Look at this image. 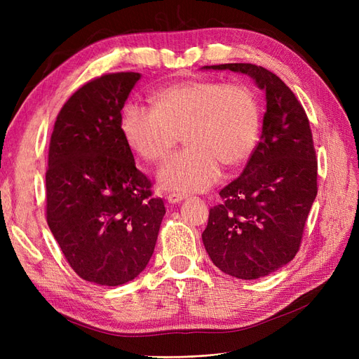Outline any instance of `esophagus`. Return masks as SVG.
Instances as JSON below:
<instances>
[{
  "label": "esophagus",
  "instance_id": "34e87169",
  "mask_svg": "<svg viewBox=\"0 0 359 359\" xmlns=\"http://www.w3.org/2000/svg\"><path fill=\"white\" fill-rule=\"evenodd\" d=\"M166 199H168L169 203H178L184 199H187V194L186 193H169Z\"/></svg>",
  "mask_w": 359,
  "mask_h": 359
}]
</instances>
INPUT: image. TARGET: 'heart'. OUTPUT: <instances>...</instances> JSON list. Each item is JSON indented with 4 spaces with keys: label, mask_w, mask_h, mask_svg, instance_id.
Returning a JSON list of instances; mask_svg holds the SVG:
<instances>
[{
    "label": "heart",
    "mask_w": 359,
    "mask_h": 359,
    "mask_svg": "<svg viewBox=\"0 0 359 359\" xmlns=\"http://www.w3.org/2000/svg\"><path fill=\"white\" fill-rule=\"evenodd\" d=\"M153 111L128 103L119 128L128 148L147 163H158L181 135L187 147L158 170L163 189L203 191L219 180L222 163L236 166L253 153L260 111L244 85L191 79L163 86L151 97Z\"/></svg>",
    "instance_id": "heart-1"
}]
</instances>
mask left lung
Returning <instances> with one entry per match:
<instances>
[{
	"instance_id": "left-lung-1",
	"label": "left lung",
	"mask_w": 359,
	"mask_h": 359,
	"mask_svg": "<svg viewBox=\"0 0 359 359\" xmlns=\"http://www.w3.org/2000/svg\"><path fill=\"white\" fill-rule=\"evenodd\" d=\"M203 69L252 78L266 95L260 142L243 173L220 190L202 241L212 264L243 280L285 266L298 253L318 194V160L302 104L278 76L247 62Z\"/></svg>"
}]
</instances>
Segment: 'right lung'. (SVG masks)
<instances>
[{
	"mask_svg": "<svg viewBox=\"0 0 359 359\" xmlns=\"http://www.w3.org/2000/svg\"><path fill=\"white\" fill-rule=\"evenodd\" d=\"M139 79L121 72L86 82L62 106L49 144V229L74 273L102 286L142 273L166 212L119 128Z\"/></svg>",
	"mask_w": 359,
	"mask_h": 359,
	"instance_id": "right-lung-1",
	"label": "right lung"
}]
</instances>
